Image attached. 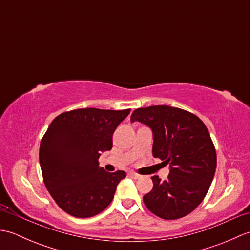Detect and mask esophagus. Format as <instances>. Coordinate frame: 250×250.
I'll list each match as a JSON object with an SVG mask.
<instances>
[{
	"mask_svg": "<svg viewBox=\"0 0 250 250\" xmlns=\"http://www.w3.org/2000/svg\"><path fill=\"white\" fill-rule=\"evenodd\" d=\"M129 176H130L131 178H133V179H139V178L141 177V175L136 174V173H133V172H130V173H129Z\"/></svg>",
	"mask_w": 250,
	"mask_h": 250,
	"instance_id": "34e87169",
	"label": "esophagus"
}]
</instances>
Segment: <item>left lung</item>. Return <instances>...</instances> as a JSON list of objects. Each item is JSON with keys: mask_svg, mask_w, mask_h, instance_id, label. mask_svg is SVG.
<instances>
[{"mask_svg": "<svg viewBox=\"0 0 250 250\" xmlns=\"http://www.w3.org/2000/svg\"><path fill=\"white\" fill-rule=\"evenodd\" d=\"M131 121L152 131V156L169 166L166 180L152 176L153 188L143 196L147 208L162 219L187 216L199 206L213 182L215 146L198 116L167 105L137 108Z\"/></svg>", "mask_w": 250, "mask_h": 250, "instance_id": "left-lung-1", "label": "left lung"}]
</instances>
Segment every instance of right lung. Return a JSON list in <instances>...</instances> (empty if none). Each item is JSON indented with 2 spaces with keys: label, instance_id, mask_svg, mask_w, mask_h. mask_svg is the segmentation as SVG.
<instances>
[{
  "label": "right lung",
  "instance_id": "add662e5",
  "mask_svg": "<svg viewBox=\"0 0 250 250\" xmlns=\"http://www.w3.org/2000/svg\"><path fill=\"white\" fill-rule=\"evenodd\" d=\"M130 109L81 108L52 120L40 146L44 183L65 213L77 218L100 214L114 199L126 174L99 166L103 151L113 147V134Z\"/></svg>",
  "mask_w": 250,
  "mask_h": 250
}]
</instances>
